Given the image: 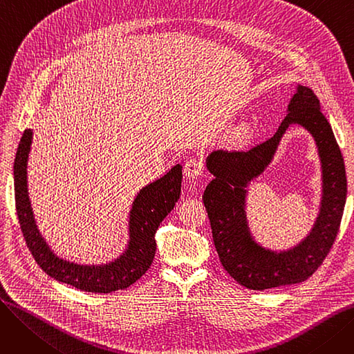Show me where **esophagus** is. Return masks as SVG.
<instances>
[{
  "label": "esophagus",
  "mask_w": 354,
  "mask_h": 354,
  "mask_svg": "<svg viewBox=\"0 0 354 354\" xmlns=\"http://www.w3.org/2000/svg\"><path fill=\"white\" fill-rule=\"evenodd\" d=\"M202 171H203V165L199 159H195V158L189 159V160L185 162V165H183V174H185V176L189 178V179H194V178L199 176L202 174Z\"/></svg>",
  "instance_id": "obj_1"
}]
</instances>
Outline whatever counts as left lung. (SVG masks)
<instances>
[{
    "label": "left lung",
    "mask_w": 354,
    "mask_h": 354,
    "mask_svg": "<svg viewBox=\"0 0 354 354\" xmlns=\"http://www.w3.org/2000/svg\"><path fill=\"white\" fill-rule=\"evenodd\" d=\"M301 125L313 136L322 169L319 214L309 234L294 248L272 250L258 243L246 216V195L251 180L273 158L286 129ZM215 176L203 192L214 244L228 274L251 290H267L306 281L327 257L337 236L347 195V179L340 147L313 90L297 84L287 116L277 132L247 152L214 151L207 156Z\"/></svg>",
    "instance_id": "8db88e82"
}]
</instances>
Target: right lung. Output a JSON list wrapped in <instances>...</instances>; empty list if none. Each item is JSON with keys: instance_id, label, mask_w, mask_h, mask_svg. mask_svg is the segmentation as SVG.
Listing matches in <instances>:
<instances>
[{"instance_id": "add662e5", "label": "right lung", "mask_w": 354, "mask_h": 354, "mask_svg": "<svg viewBox=\"0 0 354 354\" xmlns=\"http://www.w3.org/2000/svg\"><path fill=\"white\" fill-rule=\"evenodd\" d=\"M31 143L32 130L26 129L14 160V192L18 222L35 263L54 280L88 292L107 294L136 283L155 258L158 227L180 196L182 166L175 165L138 192L129 211L127 243L119 257L106 264H77L55 254L37 227L27 180Z\"/></svg>"}]
</instances>
